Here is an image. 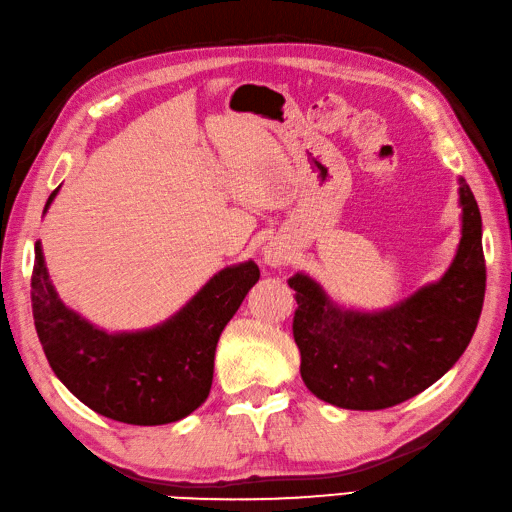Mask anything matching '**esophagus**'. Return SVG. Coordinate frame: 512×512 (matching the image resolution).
<instances>
[{"label": "esophagus", "instance_id": "esophagus-1", "mask_svg": "<svg viewBox=\"0 0 512 512\" xmlns=\"http://www.w3.org/2000/svg\"><path fill=\"white\" fill-rule=\"evenodd\" d=\"M263 258H265V263L269 267H280V265H285L287 260H289V249L283 247V245H278V243H269L265 247Z\"/></svg>", "mask_w": 512, "mask_h": 512}]
</instances>
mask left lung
Instances as JSON below:
<instances>
[{"instance_id":"8db88e82","label":"left lung","mask_w":512,"mask_h":512,"mask_svg":"<svg viewBox=\"0 0 512 512\" xmlns=\"http://www.w3.org/2000/svg\"><path fill=\"white\" fill-rule=\"evenodd\" d=\"M460 205L462 241L440 283L387 311L340 309L309 276L289 278L300 375L316 398L351 411L389 409L429 389L460 360L486 291L482 216L464 179Z\"/></svg>"}]
</instances>
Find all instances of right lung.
Segmentation results:
<instances>
[{
    "mask_svg": "<svg viewBox=\"0 0 512 512\" xmlns=\"http://www.w3.org/2000/svg\"><path fill=\"white\" fill-rule=\"evenodd\" d=\"M258 278L254 260L225 267L163 325L106 333L59 300L35 243L30 298L39 342L66 389L110 420L156 426L183 420L207 400L218 338Z\"/></svg>",
    "mask_w": 512,
    "mask_h": 512,
    "instance_id": "add662e5",
    "label": "right lung"
}]
</instances>
